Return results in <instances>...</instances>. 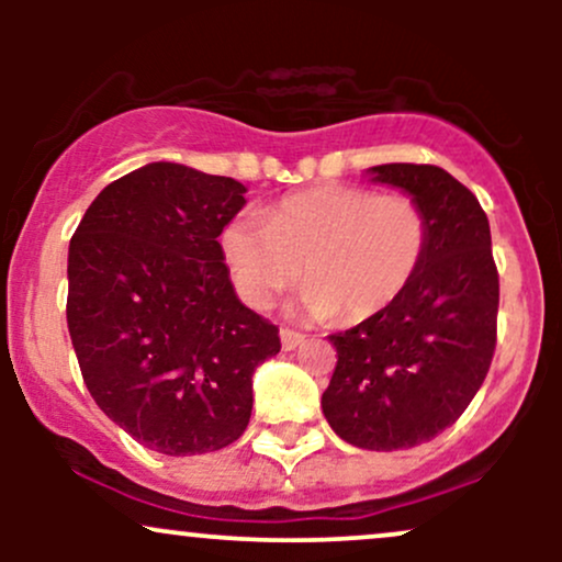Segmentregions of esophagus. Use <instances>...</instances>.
I'll return each mask as SVG.
<instances>
[{"mask_svg":"<svg viewBox=\"0 0 562 562\" xmlns=\"http://www.w3.org/2000/svg\"><path fill=\"white\" fill-rule=\"evenodd\" d=\"M280 340H282V348H285V351H293L295 346L303 344V335L290 330V327H280Z\"/></svg>","mask_w":562,"mask_h":562,"instance_id":"obj_1","label":"esophagus"}]
</instances>
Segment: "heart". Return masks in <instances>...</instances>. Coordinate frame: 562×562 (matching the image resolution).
Returning <instances> with one entry per match:
<instances>
[{"instance_id": "1", "label": "heart", "mask_w": 562, "mask_h": 562, "mask_svg": "<svg viewBox=\"0 0 562 562\" xmlns=\"http://www.w3.org/2000/svg\"><path fill=\"white\" fill-rule=\"evenodd\" d=\"M430 224L415 198L359 184H322L277 200L263 222L237 214L218 235L237 295L267 308L303 272L308 317L364 322L420 272Z\"/></svg>"}]
</instances>
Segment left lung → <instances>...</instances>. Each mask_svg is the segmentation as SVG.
<instances>
[{
	"instance_id": "8db88e82",
	"label": "left lung",
	"mask_w": 562,
	"mask_h": 562,
	"mask_svg": "<svg viewBox=\"0 0 562 562\" xmlns=\"http://www.w3.org/2000/svg\"><path fill=\"white\" fill-rule=\"evenodd\" d=\"M370 171L423 205L428 250L389 308L330 335L338 362L322 412L353 447L393 451L436 438L479 393L496 348L499 274L488 218L465 184L428 164Z\"/></svg>"
}]
</instances>
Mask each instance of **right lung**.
I'll return each instance as SVG.
<instances>
[{
	"mask_svg": "<svg viewBox=\"0 0 562 562\" xmlns=\"http://www.w3.org/2000/svg\"><path fill=\"white\" fill-rule=\"evenodd\" d=\"M245 187L147 164L92 200L68 248V333L83 383L115 425L169 457L248 428L254 372L280 330L235 295L216 237Z\"/></svg>",
	"mask_w": 562,
	"mask_h": 562,
	"instance_id": "1",
	"label": "right lung"
}]
</instances>
